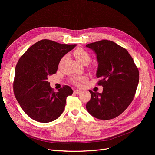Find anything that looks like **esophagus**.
Returning <instances> with one entry per match:
<instances>
[{"instance_id":"obj_1","label":"esophagus","mask_w":155,"mask_h":155,"mask_svg":"<svg viewBox=\"0 0 155 155\" xmlns=\"http://www.w3.org/2000/svg\"><path fill=\"white\" fill-rule=\"evenodd\" d=\"M81 92H82V91H79V90H75V91H74V93H75V94H80Z\"/></svg>"}]
</instances>
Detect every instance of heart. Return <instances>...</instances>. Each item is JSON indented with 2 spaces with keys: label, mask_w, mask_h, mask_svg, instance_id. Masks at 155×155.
I'll return each instance as SVG.
<instances>
[{
  "label": "heart",
  "mask_w": 155,
  "mask_h": 155,
  "mask_svg": "<svg viewBox=\"0 0 155 155\" xmlns=\"http://www.w3.org/2000/svg\"><path fill=\"white\" fill-rule=\"evenodd\" d=\"M73 55L75 57L76 60L80 63L81 64H82L84 62H88L90 61L91 59V56L89 54V53L85 51L84 49L78 48L73 51ZM86 80V77H73L70 81L73 84H75L76 85H79L81 83L84 82V81Z\"/></svg>",
  "instance_id": "obj_1"
}]
</instances>
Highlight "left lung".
<instances>
[{
    "instance_id": "left-lung-1",
    "label": "left lung",
    "mask_w": 155,
    "mask_h": 155,
    "mask_svg": "<svg viewBox=\"0 0 155 155\" xmlns=\"http://www.w3.org/2000/svg\"><path fill=\"white\" fill-rule=\"evenodd\" d=\"M96 54L98 62L96 77L102 93L91 94L86 104L88 113L101 120H109L121 114L131 103L139 83V71L131 56L114 42L102 40L86 45Z\"/></svg>"
}]
</instances>
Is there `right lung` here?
Listing matches in <instances>:
<instances>
[{"mask_svg": "<svg viewBox=\"0 0 155 155\" xmlns=\"http://www.w3.org/2000/svg\"><path fill=\"white\" fill-rule=\"evenodd\" d=\"M77 45L60 44L43 39L32 45L15 68L14 92L26 114L39 123H50L64 110L67 97L73 94L67 85L55 92L48 78L56 73L63 57Z\"/></svg>", "mask_w": 155, "mask_h": 155, "instance_id": "1", "label": "right lung"}]
</instances>
